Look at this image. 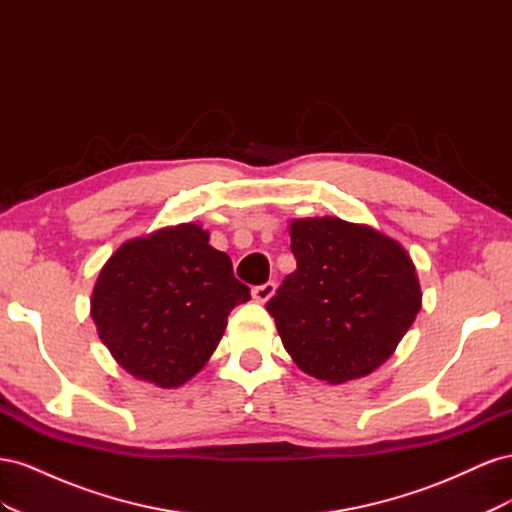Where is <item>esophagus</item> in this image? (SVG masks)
Instances as JSON below:
<instances>
[{
  "label": "esophagus",
  "mask_w": 512,
  "mask_h": 512,
  "mask_svg": "<svg viewBox=\"0 0 512 512\" xmlns=\"http://www.w3.org/2000/svg\"><path fill=\"white\" fill-rule=\"evenodd\" d=\"M273 294H275V282H265V284L252 288V297L258 303H267L273 297Z\"/></svg>",
  "instance_id": "obj_1"
}]
</instances>
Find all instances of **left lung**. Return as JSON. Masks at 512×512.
<instances>
[{
    "mask_svg": "<svg viewBox=\"0 0 512 512\" xmlns=\"http://www.w3.org/2000/svg\"><path fill=\"white\" fill-rule=\"evenodd\" d=\"M297 269L267 301L282 344L305 374L339 384L382 365L421 309L404 247L339 218L290 224Z\"/></svg>",
    "mask_w": 512,
    "mask_h": 512,
    "instance_id": "obj_1",
    "label": "left lung"
}]
</instances>
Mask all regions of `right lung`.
Instances as JSON below:
<instances>
[{"label": "right lung", "instance_id": "obj_1", "mask_svg": "<svg viewBox=\"0 0 512 512\" xmlns=\"http://www.w3.org/2000/svg\"><path fill=\"white\" fill-rule=\"evenodd\" d=\"M250 288L209 232L181 224L123 243L91 294L102 344L132 376L173 389L205 367Z\"/></svg>", "mask_w": 512, "mask_h": 512}]
</instances>
